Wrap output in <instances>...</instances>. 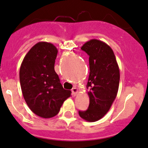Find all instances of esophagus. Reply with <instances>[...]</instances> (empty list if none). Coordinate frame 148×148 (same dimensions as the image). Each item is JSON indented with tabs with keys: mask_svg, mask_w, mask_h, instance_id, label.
<instances>
[{
	"mask_svg": "<svg viewBox=\"0 0 148 148\" xmlns=\"http://www.w3.org/2000/svg\"><path fill=\"white\" fill-rule=\"evenodd\" d=\"M71 92H72L73 96H76L77 94H78L79 90H78V89H77V88H73L71 89Z\"/></svg>",
	"mask_w": 148,
	"mask_h": 148,
	"instance_id": "1",
	"label": "esophagus"
}]
</instances>
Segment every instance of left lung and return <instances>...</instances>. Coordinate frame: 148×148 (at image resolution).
<instances>
[{"label": "left lung", "mask_w": 148, "mask_h": 148, "mask_svg": "<svg viewBox=\"0 0 148 148\" xmlns=\"http://www.w3.org/2000/svg\"><path fill=\"white\" fill-rule=\"evenodd\" d=\"M89 56V106L79 110L82 119L96 122L107 114L116 99L119 89V69L112 49L106 42L92 39L81 47Z\"/></svg>", "instance_id": "8db88e82"}]
</instances>
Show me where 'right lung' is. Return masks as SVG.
<instances>
[{
    "label": "right lung",
    "instance_id": "right-lung-1",
    "mask_svg": "<svg viewBox=\"0 0 148 148\" xmlns=\"http://www.w3.org/2000/svg\"><path fill=\"white\" fill-rule=\"evenodd\" d=\"M58 49L39 42L28 51L20 68L23 96L34 114L48 119L56 116L71 91L65 90L54 71Z\"/></svg>",
    "mask_w": 148,
    "mask_h": 148
}]
</instances>
